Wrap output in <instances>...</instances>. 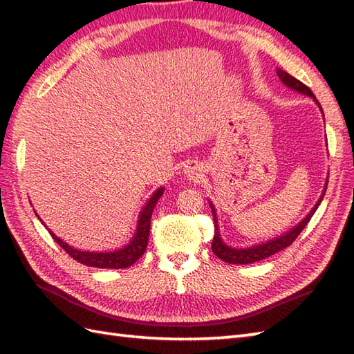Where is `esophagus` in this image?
<instances>
[{"label":"esophagus","instance_id":"1","mask_svg":"<svg viewBox=\"0 0 354 354\" xmlns=\"http://www.w3.org/2000/svg\"><path fill=\"white\" fill-rule=\"evenodd\" d=\"M185 175L189 176L190 179H198V178L202 176V170L198 167V165H196V167H193V165H192V167L185 169Z\"/></svg>","mask_w":354,"mask_h":354}]
</instances>
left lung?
<instances>
[{"label":"left lung","mask_w":354,"mask_h":354,"mask_svg":"<svg viewBox=\"0 0 354 354\" xmlns=\"http://www.w3.org/2000/svg\"><path fill=\"white\" fill-rule=\"evenodd\" d=\"M277 74H278V77L281 79V82H283L286 86H289L290 89H293V91H298V93L312 97V99L317 102V104H318L319 109H321L319 102L317 100V97L313 95V93L310 91L309 86H306L303 82H299L298 79L292 77L289 73H286L283 70H277ZM321 112H322V109H321ZM326 190H327V185H326L324 192H322L321 198L318 199L317 204H315V207L312 208V212L307 214L304 219L297 225V227H293L290 231L284 232V234L280 236V237H275L272 240H268V242H265V243L250 246V248H231V246L223 243V240L221 239V234H219V225H217L216 209H214L212 202H209V207H212L213 217H214V237H213V243H212L213 252L221 260L227 261V263H231V265H250V263L259 261V260H263V259H268V257H270V255L277 254L278 251L284 250V248H288L289 245L293 243V240H295L299 236V232H301L306 228V225L309 223V221L312 219V216L315 214V212H317V208L319 207L322 198H324Z\"/></svg>","instance_id":"8db88e82"}]
</instances>
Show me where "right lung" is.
<instances>
[{
	"label": "right lung",
	"instance_id": "obj_1",
	"mask_svg": "<svg viewBox=\"0 0 354 354\" xmlns=\"http://www.w3.org/2000/svg\"><path fill=\"white\" fill-rule=\"evenodd\" d=\"M162 192H164V189L161 187V189H158L152 194V198L147 201V204L145 205V208H142L140 213L135 236L132 237L129 243L123 248H120V250H117V251H111V252L80 251V250H76V248H73L66 242H64L62 239H59L55 232H51L50 230H48V232L51 234L53 240H55L59 246H62L64 251H66V254L71 255L74 260H77L79 263H82V265L93 266V268H106V269L129 268L146 251L147 240H149V231H150V217H152V212H153L158 199L162 196ZM44 227H45V223H44Z\"/></svg>",
	"mask_w": 354,
	"mask_h": 354
}]
</instances>
